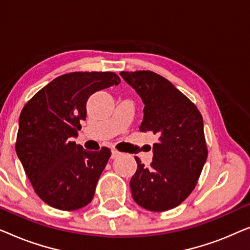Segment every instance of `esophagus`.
I'll return each instance as SVG.
<instances>
[{
    "instance_id": "34e87169",
    "label": "esophagus",
    "mask_w": 250,
    "mask_h": 250,
    "mask_svg": "<svg viewBox=\"0 0 250 250\" xmlns=\"http://www.w3.org/2000/svg\"><path fill=\"white\" fill-rule=\"evenodd\" d=\"M121 155H122V153L119 152V151H117V150H116V149H112V150H111V158H112V159L118 158V157L121 156Z\"/></svg>"
}]
</instances>
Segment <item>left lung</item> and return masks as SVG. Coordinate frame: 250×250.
<instances>
[{
  "label": "left lung",
  "instance_id": "1",
  "mask_svg": "<svg viewBox=\"0 0 250 250\" xmlns=\"http://www.w3.org/2000/svg\"><path fill=\"white\" fill-rule=\"evenodd\" d=\"M145 104L141 132H152L158 142L152 146V163L132 176L133 199L151 211L179 206L196 187L207 159L203 116L182 92L160 75L149 70L122 71Z\"/></svg>",
  "mask_w": 250,
  "mask_h": 250
}]
</instances>
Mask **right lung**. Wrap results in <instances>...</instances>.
<instances>
[{"label": "right lung", "mask_w": 250, "mask_h": 250, "mask_svg": "<svg viewBox=\"0 0 250 250\" xmlns=\"http://www.w3.org/2000/svg\"><path fill=\"white\" fill-rule=\"evenodd\" d=\"M115 73H70L54 78L22 108L16 152L37 196L61 210H76L93 199L110 150L88 151L73 138L86 118L87 99L118 85Z\"/></svg>", "instance_id": "add662e5"}]
</instances>
